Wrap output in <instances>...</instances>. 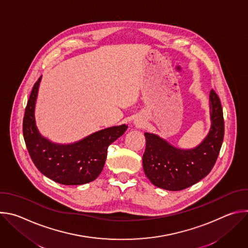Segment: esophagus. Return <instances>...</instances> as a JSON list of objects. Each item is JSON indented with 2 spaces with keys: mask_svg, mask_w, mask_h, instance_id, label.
<instances>
[{
  "mask_svg": "<svg viewBox=\"0 0 248 248\" xmlns=\"http://www.w3.org/2000/svg\"><path fill=\"white\" fill-rule=\"evenodd\" d=\"M134 124L136 125V126H141L143 124V121L141 120L140 118H136L135 120H134Z\"/></svg>",
  "mask_w": 248,
  "mask_h": 248,
  "instance_id": "obj_1",
  "label": "esophagus"
}]
</instances>
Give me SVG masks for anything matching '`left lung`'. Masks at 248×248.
<instances>
[{"label":"left lung","mask_w":248,"mask_h":248,"mask_svg":"<svg viewBox=\"0 0 248 248\" xmlns=\"http://www.w3.org/2000/svg\"><path fill=\"white\" fill-rule=\"evenodd\" d=\"M211 126L202 142L191 149L178 148L157 134L145 132L142 158L145 175L157 187L178 191L201 181L214 167L224 139L221 101L214 90L209 94Z\"/></svg>","instance_id":"8db88e82"}]
</instances>
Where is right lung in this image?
Returning <instances> with one entry per match:
<instances>
[{
  "instance_id": "add662e5",
  "label": "right lung",
  "mask_w": 248,
  "mask_h": 248,
  "mask_svg": "<svg viewBox=\"0 0 248 248\" xmlns=\"http://www.w3.org/2000/svg\"><path fill=\"white\" fill-rule=\"evenodd\" d=\"M41 78L34 84L23 118V137L28 153L36 168L50 180L64 186L93 182L101 173L107 149L122 136L127 124L104 128L69 144L55 143L44 137L35 121V105Z\"/></svg>"
}]
</instances>
